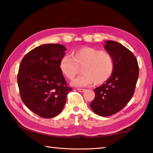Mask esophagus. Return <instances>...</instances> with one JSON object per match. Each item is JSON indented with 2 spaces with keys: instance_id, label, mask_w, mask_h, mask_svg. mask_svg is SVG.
<instances>
[{
  "instance_id": "34e87169",
  "label": "esophagus",
  "mask_w": 153,
  "mask_h": 153,
  "mask_svg": "<svg viewBox=\"0 0 153 153\" xmlns=\"http://www.w3.org/2000/svg\"><path fill=\"white\" fill-rule=\"evenodd\" d=\"M77 90L78 91L81 92V93H83V92H84L85 91V89H77Z\"/></svg>"
}]
</instances>
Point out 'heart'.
I'll use <instances>...</instances> for the list:
<instances>
[{
  "label": "heart",
  "mask_w": 153,
  "mask_h": 153,
  "mask_svg": "<svg viewBox=\"0 0 153 153\" xmlns=\"http://www.w3.org/2000/svg\"><path fill=\"white\" fill-rule=\"evenodd\" d=\"M71 56L64 55L61 58L59 69L66 78L71 80L79 73V68H82L83 74L71 82L72 86L83 87L91 85L94 82L100 85L111 77L114 62L108 52L85 47L74 51Z\"/></svg>",
  "instance_id": "1"
}]
</instances>
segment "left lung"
Instances as JSON below:
<instances>
[{
    "label": "left lung",
    "mask_w": 153,
    "mask_h": 153,
    "mask_svg": "<svg viewBox=\"0 0 153 153\" xmlns=\"http://www.w3.org/2000/svg\"><path fill=\"white\" fill-rule=\"evenodd\" d=\"M104 47L112 54L114 68L111 77L94 89L95 97L90 106L97 115L108 116L119 112L131 99L139 77V66L134 55L122 44L106 41Z\"/></svg>",
    "instance_id": "8db88e82"
}]
</instances>
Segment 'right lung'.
I'll return each instance as SVG.
<instances>
[{"label":"right lung","mask_w":153,"mask_h":153,"mask_svg":"<svg viewBox=\"0 0 153 153\" xmlns=\"http://www.w3.org/2000/svg\"><path fill=\"white\" fill-rule=\"evenodd\" d=\"M66 51L60 44L41 45L29 52L19 66L18 85L22 101L43 118L59 114L68 93L72 90L67 86L59 69Z\"/></svg>","instance_id":"obj_1"}]
</instances>
